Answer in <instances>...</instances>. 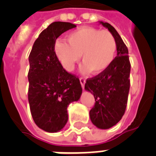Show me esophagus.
I'll list each match as a JSON object with an SVG mask.
<instances>
[{
	"mask_svg": "<svg viewBox=\"0 0 156 156\" xmlns=\"http://www.w3.org/2000/svg\"><path fill=\"white\" fill-rule=\"evenodd\" d=\"M79 80H80V83H81V85H82V87H83V89H84V86H85L86 80L83 78H81Z\"/></svg>",
	"mask_w": 156,
	"mask_h": 156,
	"instance_id": "1",
	"label": "esophagus"
}]
</instances>
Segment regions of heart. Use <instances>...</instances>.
<instances>
[{
    "mask_svg": "<svg viewBox=\"0 0 156 156\" xmlns=\"http://www.w3.org/2000/svg\"><path fill=\"white\" fill-rule=\"evenodd\" d=\"M67 41L57 40L54 52L66 71L72 72L80 61V72L87 74L104 73L113 62L116 52V41L108 30L91 27H83L67 35Z\"/></svg>",
    "mask_w": 156,
    "mask_h": 156,
    "instance_id": "b5f03b06",
    "label": "heart"
}]
</instances>
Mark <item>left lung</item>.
Listing matches in <instances>:
<instances>
[{"label":"left lung","instance_id":"obj_1","mask_svg":"<svg viewBox=\"0 0 156 156\" xmlns=\"http://www.w3.org/2000/svg\"><path fill=\"white\" fill-rule=\"evenodd\" d=\"M99 23L113 35L117 53L106 71L87 80L85 90L94 95L95 100V106L90 111V121L97 128L108 129L121 121L126 111L130 63L128 48L116 29L108 23Z\"/></svg>","mask_w":156,"mask_h":156}]
</instances>
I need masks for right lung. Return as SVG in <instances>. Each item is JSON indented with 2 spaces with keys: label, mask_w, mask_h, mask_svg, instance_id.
<instances>
[{
  "label": "right lung",
  "mask_w": 156,
  "mask_h": 156,
  "mask_svg": "<svg viewBox=\"0 0 156 156\" xmlns=\"http://www.w3.org/2000/svg\"><path fill=\"white\" fill-rule=\"evenodd\" d=\"M74 27L70 23H52L40 33L29 56L30 112L36 126L48 133L65 127L69 104L78 101L83 92L79 79L64 69L54 52L56 39Z\"/></svg>",
  "instance_id": "1"
}]
</instances>
